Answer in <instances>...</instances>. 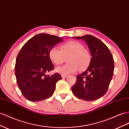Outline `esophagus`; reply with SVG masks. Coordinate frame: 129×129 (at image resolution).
<instances>
[{
    "instance_id": "obj_1",
    "label": "esophagus",
    "mask_w": 129,
    "mask_h": 129,
    "mask_svg": "<svg viewBox=\"0 0 129 129\" xmlns=\"http://www.w3.org/2000/svg\"><path fill=\"white\" fill-rule=\"evenodd\" d=\"M61 76L62 78L63 79H64V78H66L67 77V75H61Z\"/></svg>"
}]
</instances>
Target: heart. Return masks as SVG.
Returning <instances> with one entry per match:
<instances>
[{
  "label": "heart",
  "mask_w": 129,
  "mask_h": 129,
  "mask_svg": "<svg viewBox=\"0 0 129 129\" xmlns=\"http://www.w3.org/2000/svg\"><path fill=\"white\" fill-rule=\"evenodd\" d=\"M69 63L57 67L55 71L62 75H67L83 69L89 63L90 57L88 51L85 49L83 45L76 41H70L62 44L61 49L57 47H52L49 51V57L56 65L61 64L64 57H67Z\"/></svg>",
  "instance_id": "obj_1"
}]
</instances>
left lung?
I'll return each mask as SVG.
<instances>
[{
	"label": "left lung",
	"instance_id": "left-lung-1",
	"mask_svg": "<svg viewBox=\"0 0 129 129\" xmlns=\"http://www.w3.org/2000/svg\"><path fill=\"white\" fill-rule=\"evenodd\" d=\"M85 41L92 58L86 71L76 76L72 87L77 98L86 101L95 100L106 93L114 71V60L109 48L102 41L92 35L73 37Z\"/></svg>",
	"mask_w": 129,
	"mask_h": 129
}]
</instances>
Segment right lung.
Instances as JSON below:
<instances>
[{
  "instance_id": "obj_1",
  "label": "right lung",
  "mask_w": 129,
  "mask_h": 129,
  "mask_svg": "<svg viewBox=\"0 0 129 129\" xmlns=\"http://www.w3.org/2000/svg\"><path fill=\"white\" fill-rule=\"evenodd\" d=\"M62 41V37L40 34L27 41L20 49L16 61L15 75L19 89L29 101L48 98L62 79L58 73L50 76L46 73L54 69L49 51Z\"/></svg>"
}]
</instances>
